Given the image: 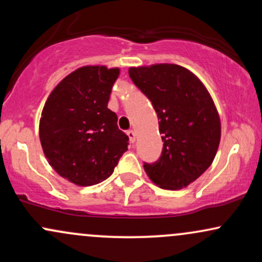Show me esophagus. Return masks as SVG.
<instances>
[{
  "mask_svg": "<svg viewBox=\"0 0 262 262\" xmlns=\"http://www.w3.org/2000/svg\"><path fill=\"white\" fill-rule=\"evenodd\" d=\"M127 134H128V137H129V141H130V143L133 144L134 141H135V132L134 130H128Z\"/></svg>",
  "mask_w": 262,
  "mask_h": 262,
  "instance_id": "obj_1",
  "label": "esophagus"
}]
</instances>
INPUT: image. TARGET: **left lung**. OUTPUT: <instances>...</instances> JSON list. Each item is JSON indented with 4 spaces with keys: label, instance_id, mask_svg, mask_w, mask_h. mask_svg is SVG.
Instances as JSON below:
<instances>
[{
    "label": "left lung",
    "instance_id": "8db88e82",
    "mask_svg": "<svg viewBox=\"0 0 262 262\" xmlns=\"http://www.w3.org/2000/svg\"><path fill=\"white\" fill-rule=\"evenodd\" d=\"M135 86L151 101L162 134L160 159L144 164L149 179L164 189H180L214 160L221 119L209 92L193 73L175 64L129 69Z\"/></svg>",
    "mask_w": 262,
    "mask_h": 262
}]
</instances>
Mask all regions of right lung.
Masks as SVG:
<instances>
[{
	"instance_id": "add662e5",
	"label": "right lung",
	"mask_w": 262,
	"mask_h": 262,
	"mask_svg": "<svg viewBox=\"0 0 262 262\" xmlns=\"http://www.w3.org/2000/svg\"><path fill=\"white\" fill-rule=\"evenodd\" d=\"M118 76V68L82 66L60 81L44 104L39 138L45 158L77 186L104 181L128 150V135L107 108Z\"/></svg>"
}]
</instances>
